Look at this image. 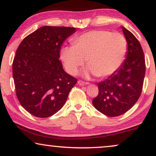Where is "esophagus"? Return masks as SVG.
I'll list each match as a JSON object with an SVG mask.
<instances>
[{
    "label": "esophagus",
    "mask_w": 156,
    "mask_h": 156,
    "mask_svg": "<svg viewBox=\"0 0 156 156\" xmlns=\"http://www.w3.org/2000/svg\"><path fill=\"white\" fill-rule=\"evenodd\" d=\"M78 84H80V85H81V86H84V85H87V84H89V83H88V82H83V81H82V80H80V81H78Z\"/></svg>",
    "instance_id": "1"
}]
</instances>
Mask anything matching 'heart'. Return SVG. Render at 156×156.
Returning <instances> with one entry per match:
<instances>
[{
	"label": "heart",
	"mask_w": 156,
	"mask_h": 156,
	"mask_svg": "<svg viewBox=\"0 0 156 156\" xmlns=\"http://www.w3.org/2000/svg\"><path fill=\"white\" fill-rule=\"evenodd\" d=\"M74 46L64 47L61 59L67 71L75 74L87 59L89 66L82 75L91 74L105 77L114 74L124 61L127 52V42L119 33L107 30H93L74 40Z\"/></svg>",
	"instance_id": "1"
}]
</instances>
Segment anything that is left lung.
Here are the masks:
<instances>
[{
  "mask_svg": "<svg viewBox=\"0 0 156 156\" xmlns=\"http://www.w3.org/2000/svg\"><path fill=\"white\" fill-rule=\"evenodd\" d=\"M121 28L128 44L126 58L114 74L98 83L99 94L92 101L99 112L112 117L123 114L136 104L141 94L146 73L139 41L125 27Z\"/></svg>",
  "mask_w": 156,
  "mask_h": 156,
  "instance_id": "8db88e82",
  "label": "left lung"
}]
</instances>
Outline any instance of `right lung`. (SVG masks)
<instances>
[{
	"instance_id": "right-lung-1",
	"label": "right lung",
	"mask_w": 156,
	"mask_h": 156,
	"mask_svg": "<svg viewBox=\"0 0 156 156\" xmlns=\"http://www.w3.org/2000/svg\"><path fill=\"white\" fill-rule=\"evenodd\" d=\"M75 27L42 26L18 46L12 62L16 96L27 112L39 118L56 114L77 80L65 72L59 52Z\"/></svg>"
}]
</instances>
